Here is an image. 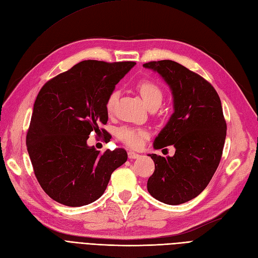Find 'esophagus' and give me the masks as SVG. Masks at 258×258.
<instances>
[{"label": "esophagus", "mask_w": 258, "mask_h": 258, "mask_svg": "<svg viewBox=\"0 0 258 258\" xmlns=\"http://www.w3.org/2000/svg\"><path fill=\"white\" fill-rule=\"evenodd\" d=\"M128 157L129 159H138L140 157V155L135 152H128Z\"/></svg>", "instance_id": "1"}]
</instances>
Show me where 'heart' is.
Instances as JSON below:
<instances>
[{
	"label": "heart",
	"instance_id": "b5f03b06",
	"mask_svg": "<svg viewBox=\"0 0 258 258\" xmlns=\"http://www.w3.org/2000/svg\"><path fill=\"white\" fill-rule=\"evenodd\" d=\"M137 89L141 95L144 102L150 106L155 103H161L162 100V90L160 89L159 86L151 81H143L139 83L137 86ZM119 92L118 90H113L110 95H108L106 102H105V108L108 113H112L116 101L118 99ZM116 136L118 138L119 141H121L124 145H127L130 148H141L145 142V140L150 137V132H148L144 128H136V127H121L116 132Z\"/></svg>",
	"mask_w": 258,
	"mask_h": 258
}]
</instances>
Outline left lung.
Returning <instances> with one entry per match:
<instances>
[{
  "instance_id": "left-lung-1",
  "label": "left lung",
  "mask_w": 258,
  "mask_h": 258,
  "mask_svg": "<svg viewBox=\"0 0 258 258\" xmlns=\"http://www.w3.org/2000/svg\"><path fill=\"white\" fill-rule=\"evenodd\" d=\"M144 68L160 74L172 91L174 112L154 141L155 150L173 145L172 157L150 154L155 171L147 190L163 204L177 206L196 198L220 165L226 139L221 99L208 81L172 60Z\"/></svg>"
}]
</instances>
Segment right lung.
<instances>
[{
  "label": "right lung",
  "instance_id": "add662e5",
  "mask_svg": "<svg viewBox=\"0 0 258 258\" xmlns=\"http://www.w3.org/2000/svg\"><path fill=\"white\" fill-rule=\"evenodd\" d=\"M136 62L85 60L46 83L38 92L27 134L34 174L44 191L68 207L102 196L113 171L127 161L123 148L100 154L87 145L107 122L105 102ZM105 140H110L102 129Z\"/></svg>",
  "mask_w": 258,
  "mask_h": 258
}]
</instances>
